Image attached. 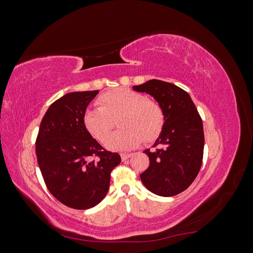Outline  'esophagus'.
<instances>
[{"label": "esophagus", "mask_w": 253, "mask_h": 253, "mask_svg": "<svg viewBox=\"0 0 253 253\" xmlns=\"http://www.w3.org/2000/svg\"><path fill=\"white\" fill-rule=\"evenodd\" d=\"M120 156H121L122 162H125V160H126V159H128L129 157H131L132 154H129V153H121Z\"/></svg>", "instance_id": "1"}]
</instances>
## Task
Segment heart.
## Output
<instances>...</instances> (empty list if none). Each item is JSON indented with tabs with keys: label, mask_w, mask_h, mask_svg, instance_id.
Wrapping results in <instances>:
<instances>
[{
	"label": "heart",
	"mask_w": 253,
	"mask_h": 253,
	"mask_svg": "<svg viewBox=\"0 0 253 253\" xmlns=\"http://www.w3.org/2000/svg\"><path fill=\"white\" fill-rule=\"evenodd\" d=\"M98 106L85 110L82 124L86 132L99 142H104L117 120L121 129L106 140V148L113 151H126L138 147L144 141H155L162 134L166 116L163 106L154 99L129 88L118 87L101 94Z\"/></svg>",
	"instance_id": "heart-1"
}]
</instances>
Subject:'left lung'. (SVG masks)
Instances as JSON below:
<instances>
[{"label": "left lung", "mask_w": 253, "mask_h": 253, "mask_svg": "<svg viewBox=\"0 0 253 253\" xmlns=\"http://www.w3.org/2000/svg\"><path fill=\"white\" fill-rule=\"evenodd\" d=\"M133 89L150 94L163 106L166 122L154 147L144 153L148 169L140 174L144 187L159 196L181 193L194 181L204 156L203 121L186 90L162 80H149Z\"/></svg>", "instance_id": "8db88e82"}]
</instances>
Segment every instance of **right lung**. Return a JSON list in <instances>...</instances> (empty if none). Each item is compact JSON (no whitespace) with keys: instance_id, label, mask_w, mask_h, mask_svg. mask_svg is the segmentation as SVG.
<instances>
[{"instance_id":"1","label":"right lung","mask_w":253,"mask_h":253,"mask_svg":"<svg viewBox=\"0 0 253 253\" xmlns=\"http://www.w3.org/2000/svg\"><path fill=\"white\" fill-rule=\"evenodd\" d=\"M98 93L73 91L51 103L36 140L45 185L73 209L85 210L100 203L109 191L112 170L121 162L118 153L103 149L83 126V113Z\"/></svg>"}]
</instances>
